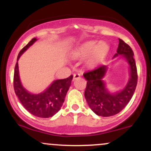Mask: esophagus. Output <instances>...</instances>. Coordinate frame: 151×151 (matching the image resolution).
<instances>
[{"instance_id":"obj_1","label":"esophagus","mask_w":151,"mask_h":151,"mask_svg":"<svg viewBox=\"0 0 151 151\" xmlns=\"http://www.w3.org/2000/svg\"><path fill=\"white\" fill-rule=\"evenodd\" d=\"M80 77V74H74V77H73V80H75V79H79Z\"/></svg>"}]
</instances>
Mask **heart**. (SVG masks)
Returning <instances> with one entry per match:
<instances>
[{
	"label": "heart",
	"mask_w": 151,
	"mask_h": 151,
	"mask_svg": "<svg viewBox=\"0 0 151 151\" xmlns=\"http://www.w3.org/2000/svg\"><path fill=\"white\" fill-rule=\"evenodd\" d=\"M109 52V45L106 42L91 40L77 47L72 52L74 58H86V63L89 66H95L104 60Z\"/></svg>",
	"instance_id": "1"
}]
</instances>
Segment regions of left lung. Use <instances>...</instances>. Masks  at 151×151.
Wrapping results in <instances>:
<instances>
[{"instance_id": "1", "label": "left lung", "mask_w": 151, "mask_h": 151, "mask_svg": "<svg viewBox=\"0 0 151 151\" xmlns=\"http://www.w3.org/2000/svg\"><path fill=\"white\" fill-rule=\"evenodd\" d=\"M117 53L114 58L121 55L126 58L130 67V79L124 89L111 93L106 89L102 79L106 72V66L101 65L83 74L86 82L84 96L89 108L96 115L103 117L111 116L122 111L129 104L136 90L138 74L133 52L129 45L119 39Z\"/></svg>"}]
</instances>
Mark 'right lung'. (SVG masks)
I'll return each mask as SVG.
<instances>
[{"label": "right lung", "instance_id": "right-lung-1", "mask_svg": "<svg viewBox=\"0 0 151 151\" xmlns=\"http://www.w3.org/2000/svg\"><path fill=\"white\" fill-rule=\"evenodd\" d=\"M37 40L35 37L27 43L20 50L17 58V63L15 67L13 86L15 94L25 109L31 114L40 118L52 117L61 109L67 91L71 85L73 76L71 75L67 79H58L42 93L33 94L26 90L22 86L19 77L18 61L21 55L29 47Z\"/></svg>", "mask_w": 151, "mask_h": 151}]
</instances>
